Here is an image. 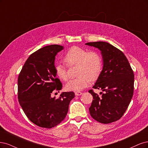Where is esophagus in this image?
Returning a JSON list of instances; mask_svg holds the SVG:
<instances>
[{
  "instance_id": "1",
  "label": "esophagus",
  "mask_w": 148,
  "mask_h": 148,
  "mask_svg": "<svg viewBox=\"0 0 148 148\" xmlns=\"http://www.w3.org/2000/svg\"><path fill=\"white\" fill-rule=\"evenodd\" d=\"M82 94V92H75V95H76V96H80V95H81Z\"/></svg>"
}]
</instances>
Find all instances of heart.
Wrapping results in <instances>:
<instances>
[{
	"label": "heart",
	"instance_id": "obj_1",
	"mask_svg": "<svg viewBox=\"0 0 148 148\" xmlns=\"http://www.w3.org/2000/svg\"><path fill=\"white\" fill-rule=\"evenodd\" d=\"M64 61L69 66L77 65V77L69 80L65 88L69 91L80 92L87 87L90 80L98 79L101 73L103 62L97 52L89 51L81 47L74 46L68 51L64 56ZM55 73L60 80L68 79L67 67L58 63L55 66Z\"/></svg>",
	"mask_w": 148,
	"mask_h": 148
}]
</instances>
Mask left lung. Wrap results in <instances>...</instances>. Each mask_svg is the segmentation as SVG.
Listing matches in <instances>:
<instances>
[{
    "instance_id": "left-lung-1",
    "label": "left lung",
    "mask_w": 148,
    "mask_h": 148,
    "mask_svg": "<svg viewBox=\"0 0 148 148\" xmlns=\"http://www.w3.org/2000/svg\"><path fill=\"white\" fill-rule=\"evenodd\" d=\"M85 45L101 51L103 67L93 87L101 89L99 97L92 90L89 108L91 116L102 123H109L120 119L129 105L134 90V74L123 52L106 42H88Z\"/></svg>"
}]
</instances>
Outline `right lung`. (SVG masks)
<instances>
[{
  "label": "right lung",
  "instance_id": "1",
  "mask_svg": "<svg viewBox=\"0 0 148 148\" xmlns=\"http://www.w3.org/2000/svg\"><path fill=\"white\" fill-rule=\"evenodd\" d=\"M59 45L45 46L32 53L19 74L18 98L24 112L36 125L46 128L56 126L66 117L75 93L63 92L59 98H52L54 90L62 84L56 78L55 60L63 50Z\"/></svg>",
  "mask_w": 148,
  "mask_h": 148
}]
</instances>
